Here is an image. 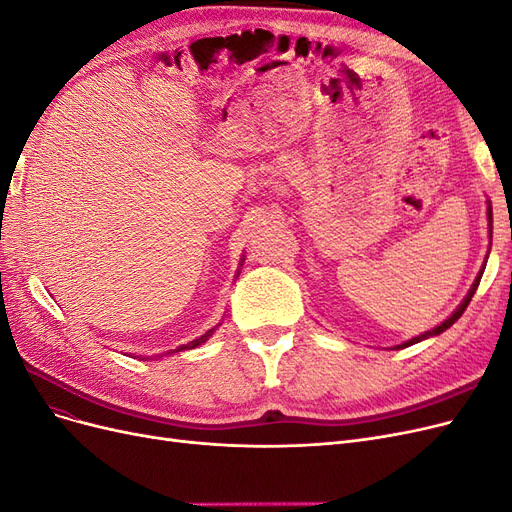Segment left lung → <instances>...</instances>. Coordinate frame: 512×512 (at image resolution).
Wrapping results in <instances>:
<instances>
[{
	"label": "left lung",
	"mask_w": 512,
	"mask_h": 512,
	"mask_svg": "<svg viewBox=\"0 0 512 512\" xmlns=\"http://www.w3.org/2000/svg\"><path fill=\"white\" fill-rule=\"evenodd\" d=\"M487 215H489V222H491V207L487 209ZM480 277H483V271H480V275L476 277V282H474V286H472L470 294H468V297H466V301H463V303L459 305V309H457V312H455V314H453L451 318H448V320H444V322L440 324V327H436V329H433V331H427L425 335H418V337L410 339V342H406V344H404V348H406V346H412V344H418V342H421V339H427V337H431V335H440L442 331H446L448 327H451V324H453V322H457V320L461 318V314H463V312H466V307H468V303L472 301V297H474V292H476V288H478V282H480Z\"/></svg>",
	"instance_id": "obj_1"
}]
</instances>
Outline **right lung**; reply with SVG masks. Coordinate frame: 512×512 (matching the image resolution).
I'll list each match as a JSON object with an SVG mask.
<instances>
[{
    "label": "right lung",
    "instance_id": "add662e5",
    "mask_svg": "<svg viewBox=\"0 0 512 512\" xmlns=\"http://www.w3.org/2000/svg\"><path fill=\"white\" fill-rule=\"evenodd\" d=\"M213 333V329L211 331H207L203 337H198V339H194V342H190V344H185V346H179L175 352H181V350H192V348H196V346H200V344H203L205 342V339L209 337Z\"/></svg>",
    "mask_w": 512,
    "mask_h": 512
}]
</instances>
